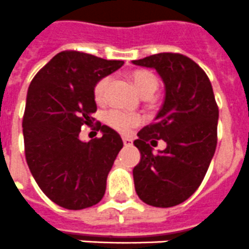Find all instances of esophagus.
I'll return each mask as SVG.
<instances>
[{
  "mask_svg": "<svg viewBox=\"0 0 249 249\" xmlns=\"http://www.w3.org/2000/svg\"><path fill=\"white\" fill-rule=\"evenodd\" d=\"M132 143H133V142H132L131 138L123 137V144H124V146H132Z\"/></svg>",
  "mask_w": 249,
  "mask_h": 249,
  "instance_id": "esophagus-1",
  "label": "esophagus"
}]
</instances>
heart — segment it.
Masks as SVG:
<instances>
[{"instance_id":"heart-1","label":"heart","mask_w":249,"mask_h":249,"mask_svg":"<svg viewBox=\"0 0 249 249\" xmlns=\"http://www.w3.org/2000/svg\"><path fill=\"white\" fill-rule=\"evenodd\" d=\"M129 78L136 86L137 91L143 97H149L158 89L160 81L153 72L148 70H135L129 73ZM109 85V77L106 76L100 78L93 87V98L97 103H102L105 100L106 91ZM142 116L135 112H127L122 109H109L105 114V122L109 127L121 133H127L132 128L140 126L142 123Z\"/></svg>"}]
</instances>
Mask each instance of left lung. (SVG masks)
<instances>
[{"label":"left lung","mask_w":249,"mask_h":249,"mask_svg":"<svg viewBox=\"0 0 249 249\" xmlns=\"http://www.w3.org/2000/svg\"><path fill=\"white\" fill-rule=\"evenodd\" d=\"M133 63L155 68L166 85L156 121L133 142L141 152L135 188L144 203L168 208L190 198L203 181L217 147L218 106L210 78L190 57L163 52ZM157 139L167 147L153 154L150 145Z\"/></svg>","instance_id":"obj_1"}]
</instances>
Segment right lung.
Returning a JSON list of instances; mask_svg holds the SVG:
<instances>
[{
  "mask_svg": "<svg viewBox=\"0 0 249 249\" xmlns=\"http://www.w3.org/2000/svg\"><path fill=\"white\" fill-rule=\"evenodd\" d=\"M123 61H109L80 51H62L31 81L22 120L28 168L42 192L67 210L97 204L123 147L117 132L96 122L102 137L78 138L94 121L93 87Z\"/></svg>",
  "mask_w": 249,
  "mask_h": 249,
  "instance_id": "obj_1",
  "label": "right lung"
}]
</instances>
